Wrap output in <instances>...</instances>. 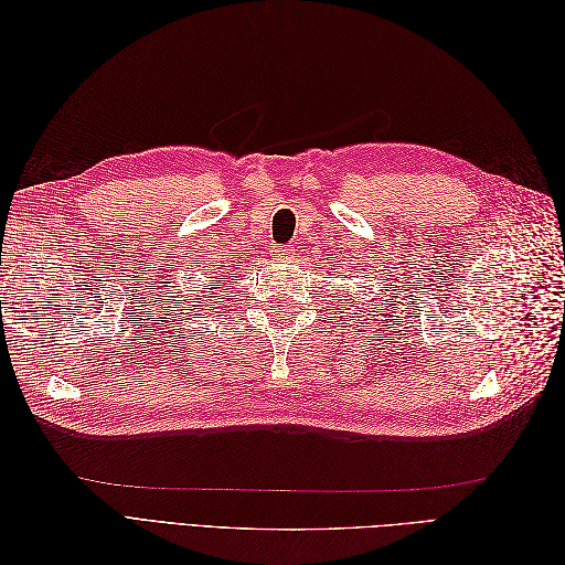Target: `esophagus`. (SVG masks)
<instances>
[{
    "label": "esophagus",
    "instance_id": "34e87169",
    "mask_svg": "<svg viewBox=\"0 0 565 565\" xmlns=\"http://www.w3.org/2000/svg\"><path fill=\"white\" fill-rule=\"evenodd\" d=\"M295 254H297V249L292 245L280 247V259H295Z\"/></svg>",
    "mask_w": 565,
    "mask_h": 565
}]
</instances>
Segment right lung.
<instances>
[{
  "label": "right lung",
  "mask_w": 565,
  "mask_h": 565,
  "mask_svg": "<svg viewBox=\"0 0 565 565\" xmlns=\"http://www.w3.org/2000/svg\"><path fill=\"white\" fill-rule=\"evenodd\" d=\"M231 276H233V273H231ZM221 280H224V278H218V282H221ZM224 282H226V280H224ZM204 289H214V292H216V287H204ZM198 292H200V289H198ZM202 297H207V295H202ZM207 301H210V309L216 303L214 299H207ZM198 303H200V301H198ZM188 306H191V303H188ZM204 311H207V309H204Z\"/></svg>",
  "instance_id": "right-lung-1"
}]
</instances>
